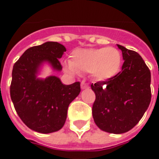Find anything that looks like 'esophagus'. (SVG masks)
Wrapping results in <instances>:
<instances>
[{
    "mask_svg": "<svg viewBox=\"0 0 159 159\" xmlns=\"http://www.w3.org/2000/svg\"><path fill=\"white\" fill-rule=\"evenodd\" d=\"M81 88H82V89H88V88H89V85H88L84 81H83V82L81 83Z\"/></svg>",
    "mask_w": 159,
    "mask_h": 159,
    "instance_id": "esophagus-1",
    "label": "esophagus"
}]
</instances>
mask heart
I'll return each mask as SVG.
<instances>
[{"label": "heart", "instance_id": "1", "mask_svg": "<svg viewBox=\"0 0 159 159\" xmlns=\"http://www.w3.org/2000/svg\"><path fill=\"white\" fill-rule=\"evenodd\" d=\"M122 61L120 51L112 47L78 49L71 52L66 68L70 72L92 73L95 79L104 81L119 72Z\"/></svg>", "mask_w": 159, "mask_h": 159}]
</instances>
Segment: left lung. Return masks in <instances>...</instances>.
<instances>
[{
    "label": "left lung",
    "instance_id": "8db88e82",
    "mask_svg": "<svg viewBox=\"0 0 159 159\" xmlns=\"http://www.w3.org/2000/svg\"><path fill=\"white\" fill-rule=\"evenodd\" d=\"M124 62L122 70L105 82L91 84L95 93L92 113L100 129L123 134L133 129L151 102V72L138 52L117 45Z\"/></svg>",
    "mask_w": 159,
    "mask_h": 159
}]
</instances>
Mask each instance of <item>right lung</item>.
Listing matches in <instances>:
<instances>
[{
    "mask_svg": "<svg viewBox=\"0 0 159 159\" xmlns=\"http://www.w3.org/2000/svg\"><path fill=\"white\" fill-rule=\"evenodd\" d=\"M66 48L59 42L31 47L14 64L10 95L17 113L30 129L42 134L59 130L66 123L70 103L81 92L79 82L65 85L59 77H37L41 66L48 63L61 70L59 62Z\"/></svg>",
    "mask_w": 159,
    "mask_h": 159,
    "instance_id": "right-lung-1",
    "label": "right lung"
}]
</instances>
